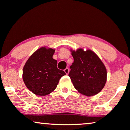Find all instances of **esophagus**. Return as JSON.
<instances>
[{"label":"esophagus","instance_id":"34e87169","mask_svg":"<svg viewBox=\"0 0 130 130\" xmlns=\"http://www.w3.org/2000/svg\"><path fill=\"white\" fill-rule=\"evenodd\" d=\"M64 71H65V73H66L67 74H68V73H69V68H66L65 70H64Z\"/></svg>","mask_w":130,"mask_h":130}]
</instances>
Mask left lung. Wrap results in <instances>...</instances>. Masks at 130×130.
<instances>
[{"mask_svg": "<svg viewBox=\"0 0 130 130\" xmlns=\"http://www.w3.org/2000/svg\"><path fill=\"white\" fill-rule=\"evenodd\" d=\"M74 62L68 76L79 93L91 96L101 92L106 83L105 66L92 51L83 49L71 51Z\"/></svg>", "mask_w": 130, "mask_h": 130, "instance_id": "1", "label": "left lung"}]
</instances>
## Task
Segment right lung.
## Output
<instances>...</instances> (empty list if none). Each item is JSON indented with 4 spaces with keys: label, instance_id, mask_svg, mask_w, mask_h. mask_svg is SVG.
<instances>
[{
    "label": "right lung",
    "instance_id": "1",
    "mask_svg": "<svg viewBox=\"0 0 130 130\" xmlns=\"http://www.w3.org/2000/svg\"><path fill=\"white\" fill-rule=\"evenodd\" d=\"M55 50L40 47L29 58L23 68L22 79L27 88L40 96L49 95L56 89L65 73L58 69L53 56Z\"/></svg>",
    "mask_w": 130,
    "mask_h": 130
}]
</instances>
